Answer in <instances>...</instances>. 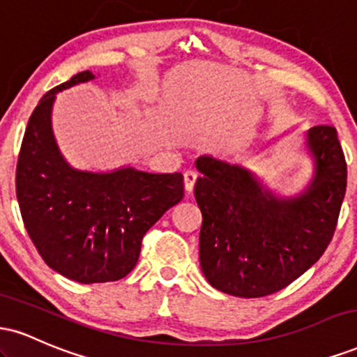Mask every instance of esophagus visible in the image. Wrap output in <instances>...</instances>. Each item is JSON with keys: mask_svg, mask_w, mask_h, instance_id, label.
I'll return each instance as SVG.
<instances>
[{"mask_svg": "<svg viewBox=\"0 0 357 357\" xmlns=\"http://www.w3.org/2000/svg\"><path fill=\"white\" fill-rule=\"evenodd\" d=\"M196 178H198V176H196L195 171H186V173H184V191H186L188 195H191V192H192Z\"/></svg>", "mask_w": 357, "mask_h": 357, "instance_id": "esophagus-1", "label": "esophagus"}]
</instances>
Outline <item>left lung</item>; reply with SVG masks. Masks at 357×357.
Here are the masks:
<instances>
[{
	"label": "left lung",
	"mask_w": 357,
	"mask_h": 357,
	"mask_svg": "<svg viewBox=\"0 0 357 357\" xmlns=\"http://www.w3.org/2000/svg\"><path fill=\"white\" fill-rule=\"evenodd\" d=\"M314 178L294 198H280L240 165L199 155L195 198L203 215L199 265L225 294H275L307 272L333 240L346 195L347 166L337 130H307Z\"/></svg>",
	"instance_id": "8db88e82"
}]
</instances>
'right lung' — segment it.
<instances>
[{
  "label": "right lung",
  "mask_w": 357,
  "mask_h": 357,
  "mask_svg": "<svg viewBox=\"0 0 357 357\" xmlns=\"http://www.w3.org/2000/svg\"><path fill=\"white\" fill-rule=\"evenodd\" d=\"M85 70L40 99L24 130L16 198L31 241L48 267L80 284L124 278L137 264L146 231L184 196L183 174L134 167L75 169L52 130L56 93L93 80Z\"/></svg>",
  "instance_id": "add662e5"
}]
</instances>
